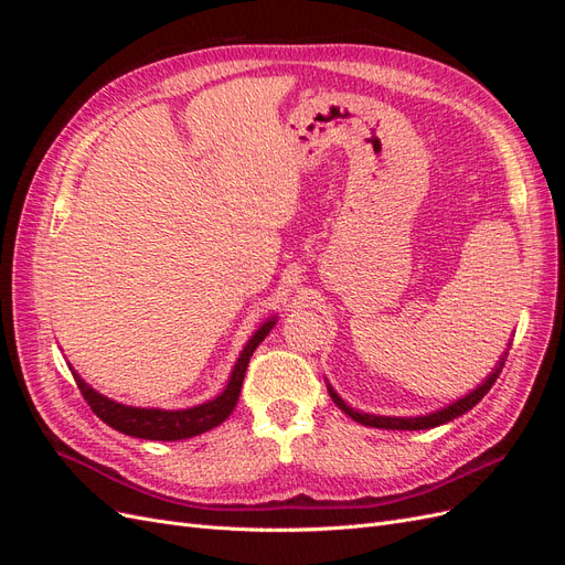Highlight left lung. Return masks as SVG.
<instances>
[{
	"label": "left lung",
	"instance_id": "left-lung-1",
	"mask_svg": "<svg viewBox=\"0 0 565 565\" xmlns=\"http://www.w3.org/2000/svg\"><path fill=\"white\" fill-rule=\"evenodd\" d=\"M509 347H511V344H509ZM504 358H507V351H504V355L498 361V367H494V370L488 374V380H486L481 386H478V388H473L471 393H467L465 398H459V401H455L452 405L443 407V409H436V413H431V415H422V417H380V415L358 413V409L349 407L344 401H341V398L337 396L332 386H328V391H330V396H332V401L337 403L339 409H344V413H347L351 419H355V422H361V424H365V426H374V429H396V431L434 429V426H440V424H446V422H450V419H455V417H459V415L469 413V409L486 396V393L492 388V384L498 382V377H500V372H502V367H504Z\"/></svg>",
	"mask_w": 565,
	"mask_h": 565
}]
</instances>
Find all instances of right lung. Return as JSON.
I'll return each mask as SVG.
<instances>
[{"label": "right lung", "instance_id": "add662e5", "mask_svg": "<svg viewBox=\"0 0 565 565\" xmlns=\"http://www.w3.org/2000/svg\"><path fill=\"white\" fill-rule=\"evenodd\" d=\"M273 324H276V316L266 320L262 328L252 334L241 358H237L226 388L221 391L216 398L202 403V405H195V407L158 409V407H131V405L115 403L106 396H100V393L84 382L73 367L71 370H73V377L82 391L84 401L89 403L96 417H100L108 426H113L115 431L134 436V438H146V440L193 438L198 434L214 429V426H218L224 419H228V415L233 413V407L237 403V396H241L249 358L256 351V347H259L266 339V334L273 330Z\"/></svg>", "mask_w": 565, "mask_h": 565}]
</instances>
